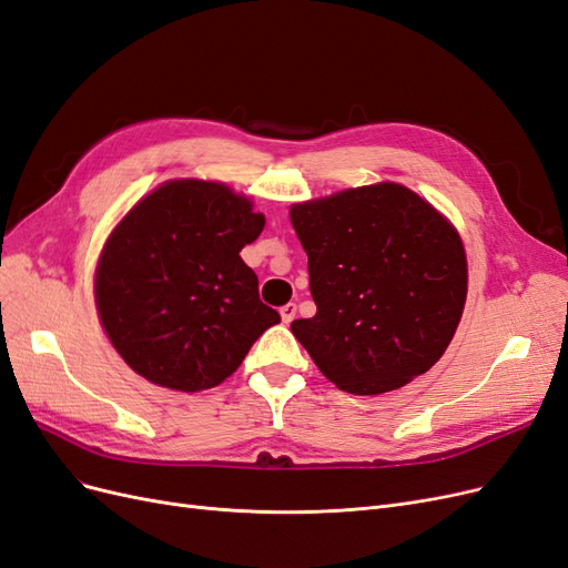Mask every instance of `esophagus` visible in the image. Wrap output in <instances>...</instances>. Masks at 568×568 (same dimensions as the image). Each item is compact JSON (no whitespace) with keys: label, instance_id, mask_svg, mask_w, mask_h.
<instances>
[{"label":"esophagus","instance_id":"esophagus-1","mask_svg":"<svg viewBox=\"0 0 568 568\" xmlns=\"http://www.w3.org/2000/svg\"><path fill=\"white\" fill-rule=\"evenodd\" d=\"M296 303H286L282 310H280V315H282V322L284 324H291L293 320H296Z\"/></svg>","mask_w":568,"mask_h":568}]
</instances>
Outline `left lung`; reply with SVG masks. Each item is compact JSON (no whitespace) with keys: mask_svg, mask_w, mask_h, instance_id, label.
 <instances>
[{"mask_svg":"<svg viewBox=\"0 0 568 568\" xmlns=\"http://www.w3.org/2000/svg\"><path fill=\"white\" fill-rule=\"evenodd\" d=\"M315 317L291 324L352 395L397 389L435 366L467 296L465 248L437 209L397 183L291 206Z\"/></svg>","mask_w":568,"mask_h":568,"instance_id":"left-lung-1","label":"left lung"}]
</instances>
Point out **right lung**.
Masks as SVG:
<instances>
[{"label": "right lung", "mask_w": 568, "mask_h": 568, "mask_svg": "<svg viewBox=\"0 0 568 568\" xmlns=\"http://www.w3.org/2000/svg\"><path fill=\"white\" fill-rule=\"evenodd\" d=\"M263 225L248 200L204 181L164 183L126 213L98 263L95 305L135 374L181 393L216 387L280 324L240 256Z\"/></svg>", "instance_id": "add662e5"}]
</instances>
